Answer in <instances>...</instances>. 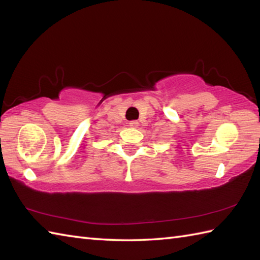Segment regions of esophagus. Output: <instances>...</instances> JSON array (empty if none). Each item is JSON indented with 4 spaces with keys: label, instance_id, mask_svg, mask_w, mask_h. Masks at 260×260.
Wrapping results in <instances>:
<instances>
[{
    "label": "esophagus",
    "instance_id": "34e87169",
    "mask_svg": "<svg viewBox=\"0 0 260 260\" xmlns=\"http://www.w3.org/2000/svg\"><path fill=\"white\" fill-rule=\"evenodd\" d=\"M128 126L129 127H137V126H139V121H137V120H132V121H129V123H128Z\"/></svg>",
    "mask_w": 260,
    "mask_h": 260
}]
</instances>
